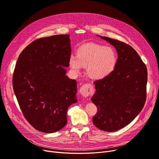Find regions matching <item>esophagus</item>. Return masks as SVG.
Returning a JSON list of instances; mask_svg holds the SVG:
<instances>
[{
	"label": "esophagus",
	"instance_id": "obj_1",
	"mask_svg": "<svg viewBox=\"0 0 159 159\" xmlns=\"http://www.w3.org/2000/svg\"><path fill=\"white\" fill-rule=\"evenodd\" d=\"M93 91V87L91 84L87 83V84H84L82 86V87L80 88V94L84 97H87L89 96Z\"/></svg>",
	"mask_w": 159,
	"mask_h": 159
}]
</instances>
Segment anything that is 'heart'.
<instances>
[{
  "mask_svg": "<svg viewBox=\"0 0 159 159\" xmlns=\"http://www.w3.org/2000/svg\"><path fill=\"white\" fill-rule=\"evenodd\" d=\"M118 62V55L112 47L96 43H89L80 46L77 55H71L69 63L76 73L83 66H87V73L93 79H104L115 70Z\"/></svg>",
  "mask_w": 159,
  "mask_h": 159,
  "instance_id": "1",
  "label": "heart"
}]
</instances>
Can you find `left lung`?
Returning <instances> with one entry per match:
<instances>
[{
	"mask_svg": "<svg viewBox=\"0 0 159 159\" xmlns=\"http://www.w3.org/2000/svg\"><path fill=\"white\" fill-rule=\"evenodd\" d=\"M118 62L109 76L95 80L96 93L91 101L97 107L95 126L104 131L119 130L131 122L143 110L146 99L148 71L146 64L131 46L107 37Z\"/></svg>",
	"mask_w": 159,
	"mask_h": 159,
	"instance_id": "obj_1",
	"label": "left lung"
}]
</instances>
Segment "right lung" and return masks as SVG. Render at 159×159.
<instances>
[{"instance_id": "right-lung-1", "label": "right lung", "mask_w": 159, "mask_h": 159, "mask_svg": "<svg viewBox=\"0 0 159 159\" xmlns=\"http://www.w3.org/2000/svg\"><path fill=\"white\" fill-rule=\"evenodd\" d=\"M70 56V35H56L32 42L16 61L14 93L25 119L38 131L51 133L63 128L69 106L77 102V82L64 68Z\"/></svg>"}]
</instances>
